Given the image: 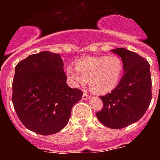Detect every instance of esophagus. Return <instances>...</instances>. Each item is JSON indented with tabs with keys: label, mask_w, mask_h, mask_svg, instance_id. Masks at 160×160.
Listing matches in <instances>:
<instances>
[{
	"label": "esophagus",
	"mask_w": 160,
	"mask_h": 160,
	"mask_svg": "<svg viewBox=\"0 0 160 160\" xmlns=\"http://www.w3.org/2000/svg\"><path fill=\"white\" fill-rule=\"evenodd\" d=\"M88 98H90V95H89L88 94H87V93H83L82 99L83 100H87V99H88Z\"/></svg>",
	"instance_id": "1"
}]
</instances>
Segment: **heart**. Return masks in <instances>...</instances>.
Listing matches in <instances>:
<instances>
[{"label":"heart","instance_id":"1","mask_svg":"<svg viewBox=\"0 0 160 160\" xmlns=\"http://www.w3.org/2000/svg\"><path fill=\"white\" fill-rule=\"evenodd\" d=\"M76 67L68 66L66 75L74 86L89 87L96 94H105L116 88L122 78L123 65L118 56H98L80 59Z\"/></svg>","mask_w":160,"mask_h":160}]
</instances>
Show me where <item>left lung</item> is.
<instances>
[{"label": "left lung", "mask_w": 160, "mask_h": 160, "mask_svg": "<svg viewBox=\"0 0 160 160\" xmlns=\"http://www.w3.org/2000/svg\"><path fill=\"white\" fill-rule=\"evenodd\" d=\"M111 51L119 55L124 75L116 88L100 96L103 102L96 113L100 122L111 129H121L137 122L146 113L152 101V76L148 61L124 48Z\"/></svg>", "instance_id": "left-lung-1"}]
</instances>
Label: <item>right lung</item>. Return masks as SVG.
Listing matches in <instances>:
<instances>
[{
  "instance_id": "obj_1",
  "label": "right lung",
  "mask_w": 160,
  "mask_h": 160,
  "mask_svg": "<svg viewBox=\"0 0 160 160\" xmlns=\"http://www.w3.org/2000/svg\"><path fill=\"white\" fill-rule=\"evenodd\" d=\"M63 61L48 51L31 54L15 67L12 101L18 118L27 129L42 135L58 132L69 122L81 90L66 84Z\"/></svg>"
}]
</instances>
